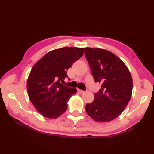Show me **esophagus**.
<instances>
[{
    "label": "esophagus",
    "instance_id": "esophagus-1",
    "mask_svg": "<svg viewBox=\"0 0 154 154\" xmlns=\"http://www.w3.org/2000/svg\"><path fill=\"white\" fill-rule=\"evenodd\" d=\"M78 92H79V93H85V91L83 90H81V89H77Z\"/></svg>",
    "mask_w": 154,
    "mask_h": 154
}]
</instances>
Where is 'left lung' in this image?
Here are the masks:
<instances>
[{
    "label": "left lung",
    "mask_w": 154,
    "mask_h": 154,
    "mask_svg": "<svg viewBox=\"0 0 154 154\" xmlns=\"http://www.w3.org/2000/svg\"><path fill=\"white\" fill-rule=\"evenodd\" d=\"M85 55L94 82L102 83L94 100L86 104V112L97 122H109L123 112L131 98L132 76L123 61L109 51L85 48Z\"/></svg>",
    "instance_id": "left-lung-1"
}]
</instances>
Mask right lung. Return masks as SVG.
Instances as JSON below:
<instances>
[{
    "label": "right lung",
    "mask_w": 154,
    "mask_h": 154,
    "mask_svg": "<svg viewBox=\"0 0 154 154\" xmlns=\"http://www.w3.org/2000/svg\"><path fill=\"white\" fill-rule=\"evenodd\" d=\"M84 49L65 47L48 52L35 63L29 75L27 91L32 103L42 115L56 119L67 109V101L77 89L61 83L67 71L82 57Z\"/></svg>",
    "instance_id": "1"
}]
</instances>
